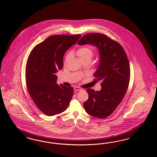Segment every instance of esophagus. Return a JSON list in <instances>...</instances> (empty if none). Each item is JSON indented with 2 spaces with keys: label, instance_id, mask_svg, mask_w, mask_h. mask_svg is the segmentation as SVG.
I'll list each match as a JSON object with an SVG mask.
<instances>
[{
  "label": "esophagus",
  "instance_id": "obj_1",
  "mask_svg": "<svg viewBox=\"0 0 157 157\" xmlns=\"http://www.w3.org/2000/svg\"><path fill=\"white\" fill-rule=\"evenodd\" d=\"M74 90L76 91H81L83 89L81 88V87H74Z\"/></svg>",
  "mask_w": 157,
  "mask_h": 157
}]
</instances>
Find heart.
<instances>
[{"label": "heart", "instance_id": "heart-1", "mask_svg": "<svg viewBox=\"0 0 157 157\" xmlns=\"http://www.w3.org/2000/svg\"><path fill=\"white\" fill-rule=\"evenodd\" d=\"M76 53L82 61L84 60H86V59L91 60L94 54V50L90 47H89L88 45H85V46L78 48L76 51ZM70 57H71L70 52L67 53L65 56V59H64V63L65 64L68 61Z\"/></svg>", "mask_w": 157, "mask_h": 157}]
</instances>
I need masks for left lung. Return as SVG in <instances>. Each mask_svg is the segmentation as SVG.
<instances>
[{
  "instance_id": "8db88e82",
  "label": "left lung",
  "mask_w": 157,
  "mask_h": 157,
  "mask_svg": "<svg viewBox=\"0 0 157 157\" xmlns=\"http://www.w3.org/2000/svg\"><path fill=\"white\" fill-rule=\"evenodd\" d=\"M78 44H90L99 49L100 64L94 76L95 81L102 82V88L100 91L87 89L89 98L83 106L88 114L104 119L114 112L128 90L130 79L128 57L119 43L104 34H87Z\"/></svg>"
}]
</instances>
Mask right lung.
<instances>
[{
	"label": "right lung",
	"instance_id": "obj_1",
	"mask_svg": "<svg viewBox=\"0 0 157 157\" xmlns=\"http://www.w3.org/2000/svg\"><path fill=\"white\" fill-rule=\"evenodd\" d=\"M76 35H53L36 45L29 56L25 71L29 93L44 114L48 116L66 110L74 89L56 83L55 74L63 66L67 50L81 37Z\"/></svg>",
	"mask_w": 157,
	"mask_h": 157
}]
</instances>
